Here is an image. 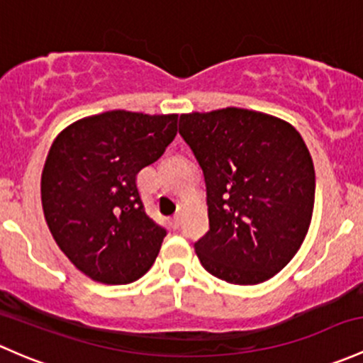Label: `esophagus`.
<instances>
[{"instance_id":"obj_1","label":"esophagus","mask_w":363,"mask_h":363,"mask_svg":"<svg viewBox=\"0 0 363 363\" xmlns=\"http://www.w3.org/2000/svg\"><path fill=\"white\" fill-rule=\"evenodd\" d=\"M172 228H174V230H179V228H181V224H182V217L181 216H175L174 219H172Z\"/></svg>"}]
</instances>
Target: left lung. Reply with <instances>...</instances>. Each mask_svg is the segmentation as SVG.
<instances>
[{"instance_id": "obj_1", "label": "left lung", "mask_w": 363, "mask_h": 363, "mask_svg": "<svg viewBox=\"0 0 363 363\" xmlns=\"http://www.w3.org/2000/svg\"><path fill=\"white\" fill-rule=\"evenodd\" d=\"M179 133L203 170L211 230L196 243L216 278L255 285L280 272L306 236L315 169L291 123L226 108L181 114Z\"/></svg>"}]
</instances>
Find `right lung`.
I'll return each instance as SVG.
<instances>
[{"instance_id":"obj_1","label":"right lung","mask_w":363,"mask_h":363,"mask_svg":"<svg viewBox=\"0 0 363 363\" xmlns=\"http://www.w3.org/2000/svg\"><path fill=\"white\" fill-rule=\"evenodd\" d=\"M177 114L108 111L69 125L53 140L41 174V203L53 240L91 280H139L167 230L147 216L137 174L177 133Z\"/></svg>"}]
</instances>
